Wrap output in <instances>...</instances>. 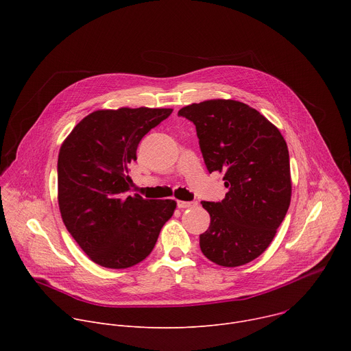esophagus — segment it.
I'll use <instances>...</instances> for the list:
<instances>
[{
  "label": "esophagus",
  "instance_id": "1",
  "mask_svg": "<svg viewBox=\"0 0 351 351\" xmlns=\"http://www.w3.org/2000/svg\"><path fill=\"white\" fill-rule=\"evenodd\" d=\"M195 206H197L195 202H178V208H180V210H183V208H193Z\"/></svg>",
  "mask_w": 351,
  "mask_h": 351
}]
</instances>
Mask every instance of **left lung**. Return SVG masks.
<instances>
[{
  "mask_svg": "<svg viewBox=\"0 0 351 351\" xmlns=\"http://www.w3.org/2000/svg\"><path fill=\"white\" fill-rule=\"evenodd\" d=\"M195 125L208 172H223L228 193L219 203L202 202L211 217L199 234L203 254L221 267L260 257L290 206L287 144L257 110L234 99H208L178 112Z\"/></svg>",
  "mask_w": 351,
  "mask_h": 351,
  "instance_id": "8db88e82",
  "label": "left lung"
}]
</instances>
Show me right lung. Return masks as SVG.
<instances>
[{"mask_svg": "<svg viewBox=\"0 0 351 351\" xmlns=\"http://www.w3.org/2000/svg\"><path fill=\"white\" fill-rule=\"evenodd\" d=\"M172 114L171 108L98 110L64 140L58 156V206L79 247L95 264L130 268L149 256L173 199L129 195V167L140 140Z\"/></svg>", "mask_w": 351, "mask_h": 351, "instance_id": "obj_1", "label": "right lung"}]
</instances>
